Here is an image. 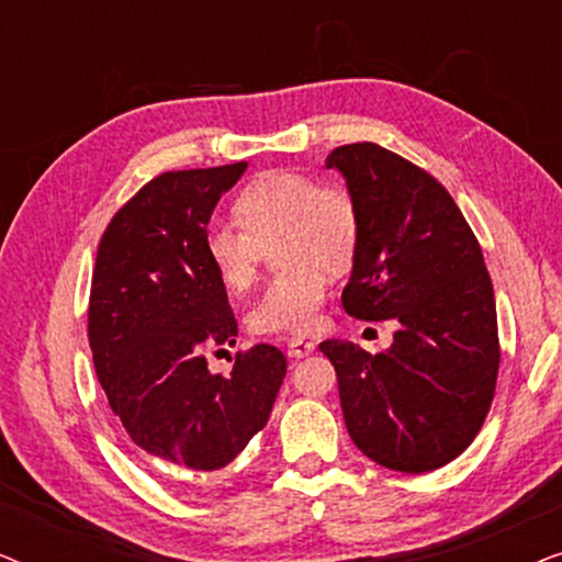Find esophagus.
<instances>
[{
	"label": "esophagus",
	"mask_w": 562,
	"mask_h": 562,
	"mask_svg": "<svg viewBox=\"0 0 562 562\" xmlns=\"http://www.w3.org/2000/svg\"><path fill=\"white\" fill-rule=\"evenodd\" d=\"M314 348H317V345L310 342V340H302V337H291L289 345H286V352H289V358H306V356H312Z\"/></svg>",
	"instance_id": "1"
}]
</instances>
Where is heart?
Masks as SVG:
<instances>
[{"label": "heart", "instance_id": "heart-1", "mask_svg": "<svg viewBox=\"0 0 562 562\" xmlns=\"http://www.w3.org/2000/svg\"><path fill=\"white\" fill-rule=\"evenodd\" d=\"M237 222L204 227L206 263L229 291L256 281L260 250L271 245L283 271L268 283L248 314L258 335H299L317 327L327 296V273H345L358 252L360 214L342 187H319L299 171H268L235 202Z\"/></svg>", "mask_w": 562, "mask_h": 562}]
</instances>
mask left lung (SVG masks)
<instances>
[{
	"label": "left lung",
	"instance_id": "8db88e82",
	"mask_svg": "<svg viewBox=\"0 0 562 562\" xmlns=\"http://www.w3.org/2000/svg\"><path fill=\"white\" fill-rule=\"evenodd\" d=\"M325 166L342 173L360 214L345 312L398 322L379 356L345 340L319 345L337 371L345 425L379 465L435 471L473 442L496 389L502 352L481 245L442 183L396 153L340 145Z\"/></svg>",
	"mask_w": 562,
	"mask_h": 562
}]
</instances>
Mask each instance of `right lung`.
<instances>
[{"label":"right lung","mask_w":562,"mask_h":562,"mask_svg":"<svg viewBox=\"0 0 562 562\" xmlns=\"http://www.w3.org/2000/svg\"><path fill=\"white\" fill-rule=\"evenodd\" d=\"M248 164L168 171L104 229L89 299V345L106 402L137 448L166 465L217 471L266 427L286 358L237 352L229 375L204 350L235 345L237 319L204 256V227Z\"/></svg>","instance_id":"add662e5"}]
</instances>
